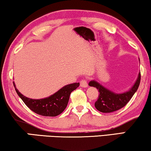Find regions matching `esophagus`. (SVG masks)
<instances>
[{
    "mask_svg": "<svg viewBox=\"0 0 151 151\" xmlns=\"http://www.w3.org/2000/svg\"><path fill=\"white\" fill-rule=\"evenodd\" d=\"M80 86H81L82 87H83V88H86V87H87V86H88L87 80H85V79L82 80L81 81H80Z\"/></svg>",
    "mask_w": 151,
    "mask_h": 151,
    "instance_id": "obj_1",
    "label": "esophagus"
}]
</instances>
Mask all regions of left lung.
I'll return each instance as SVG.
<instances>
[{"label":"left lung","instance_id":"8db88e82","mask_svg":"<svg viewBox=\"0 0 151 151\" xmlns=\"http://www.w3.org/2000/svg\"><path fill=\"white\" fill-rule=\"evenodd\" d=\"M140 80L141 74L139 72L134 85L128 91L122 93H114L105 88L96 80L90 81L88 85L97 88L100 92L98 99L95 102V106L97 110L102 113H111L122 108L129 102L135 93L137 91L140 83Z\"/></svg>","mask_w":151,"mask_h":151}]
</instances>
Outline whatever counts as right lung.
Returning <instances> with one entry per match:
<instances>
[{
    "mask_svg": "<svg viewBox=\"0 0 151 151\" xmlns=\"http://www.w3.org/2000/svg\"><path fill=\"white\" fill-rule=\"evenodd\" d=\"M13 83L18 96L28 108L37 114L49 117L57 116L63 112L67 106L71 93L80 85L79 82L67 84L48 98L35 100L27 98L20 93L16 88L14 82Z\"/></svg>",
    "mask_w": 151,
    "mask_h": 151,
    "instance_id": "obj_1",
    "label": "right lung"
}]
</instances>
